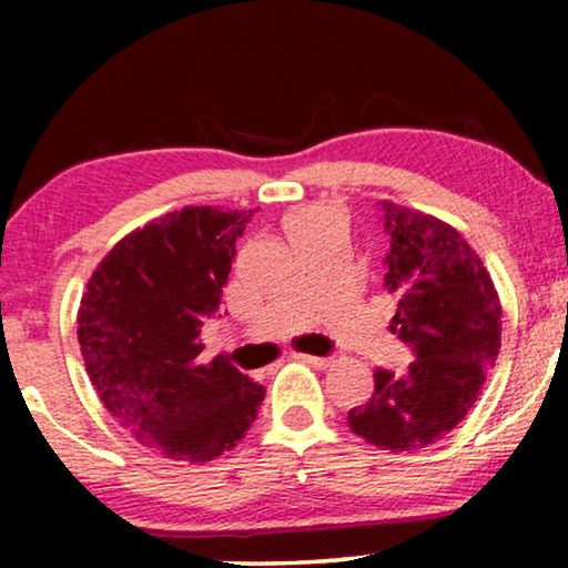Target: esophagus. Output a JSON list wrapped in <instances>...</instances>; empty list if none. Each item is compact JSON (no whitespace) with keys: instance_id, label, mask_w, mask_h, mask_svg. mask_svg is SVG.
Instances as JSON below:
<instances>
[{"instance_id":"esophagus-1","label":"esophagus","mask_w":568,"mask_h":568,"mask_svg":"<svg viewBox=\"0 0 568 568\" xmlns=\"http://www.w3.org/2000/svg\"><path fill=\"white\" fill-rule=\"evenodd\" d=\"M294 359L313 364V367H331V362H333V359H328V356H313V354H294Z\"/></svg>"}]
</instances>
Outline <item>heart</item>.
I'll list each match as a JSON object with an SVG mask.
<instances>
[{
    "instance_id": "b5f03b06",
    "label": "heart",
    "mask_w": 568,
    "mask_h": 568,
    "mask_svg": "<svg viewBox=\"0 0 568 568\" xmlns=\"http://www.w3.org/2000/svg\"><path fill=\"white\" fill-rule=\"evenodd\" d=\"M321 220H336V214H333L331 209H323V206L307 209V212L294 216L292 227H300V224H313V222H321Z\"/></svg>"
}]
</instances>
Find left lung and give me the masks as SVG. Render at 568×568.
<instances>
[{
  "instance_id": "obj_1",
  "label": "left lung",
  "mask_w": 568,
  "mask_h": 568,
  "mask_svg": "<svg viewBox=\"0 0 568 568\" xmlns=\"http://www.w3.org/2000/svg\"><path fill=\"white\" fill-rule=\"evenodd\" d=\"M383 204L390 251L385 290L398 300L390 331L414 352L403 375L375 369V393L348 410L369 445L406 453L445 437L478 400L501 346V305L476 251L437 216Z\"/></svg>"
}]
</instances>
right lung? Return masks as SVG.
I'll return each mask as SVG.
<instances>
[{
	"label": "right lung",
	"instance_id": "add662e5",
	"mask_svg": "<svg viewBox=\"0 0 568 568\" xmlns=\"http://www.w3.org/2000/svg\"><path fill=\"white\" fill-rule=\"evenodd\" d=\"M247 212L185 206L131 232L82 294L77 338L100 400L144 447L209 463L237 445L266 387L209 364L201 325L220 310Z\"/></svg>",
	"mask_w": 568,
	"mask_h": 568
}]
</instances>
